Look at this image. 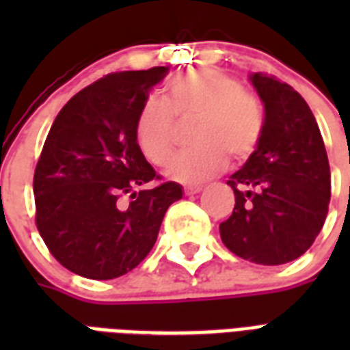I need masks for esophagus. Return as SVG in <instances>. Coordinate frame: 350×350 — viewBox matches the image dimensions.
<instances>
[{
  "instance_id": "34e87169",
  "label": "esophagus",
  "mask_w": 350,
  "mask_h": 350,
  "mask_svg": "<svg viewBox=\"0 0 350 350\" xmlns=\"http://www.w3.org/2000/svg\"><path fill=\"white\" fill-rule=\"evenodd\" d=\"M202 189H203L202 185H185V187H183V192L191 196V194H198V192L202 191Z\"/></svg>"
}]
</instances>
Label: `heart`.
Here are the masks:
<instances>
[{
  "instance_id": "heart-1",
  "label": "heart",
  "mask_w": 350,
  "mask_h": 350,
  "mask_svg": "<svg viewBox=\"0 0 350 350\" xmlns=\"http://www.w3.org/2000/svg\"><path fill=\"white\" fill-rule=\"evenodd\" d=\"M176 118H174V116ZM196 118L191 137L196 147L170 165L172 180L198 183L227 165V154L243 161L254 152L263 132V107L239 79L216 68H196L169 83V103L150 94L139 107L136 142L152 165L165 167L176 154V120Z\"/></svg>"
}]
</instances>
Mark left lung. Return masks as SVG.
Segmentation results:
<instances>
[{
    "label": "left lung",
    "mask_w": 350,
    "mask_h": 350,
    "mask_svg": "<svg viewBox=\"0 0 350 350\" xmlns=\"http://www.w3.org/2000/svg\"><path fill=\"white\" fill-rule=\"evenodd\" d=\"M265 120L258 147L227 181L236 205L219 224L225 247L260 265H282L304 254L325 224L331 167L307 101L271 74L256 72Z\"/></svg>",
    "instance_id": "left-lung-1"
}]
</instances>
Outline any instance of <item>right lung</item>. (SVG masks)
Segmentation results:
<instances>
[{
    "instance_id": "right-lung-1",
    "label": "right lung",
    "mask_w": 350,
    "mask_h": 350,
    "mask_svg": "<svg viewBox=\"0 0 350 350\" xmlns=\"http://www.w3.org/2000/svg\"><path fill=\"white\" fill-rule=\"evenodd\" d=\"M167 72L107 74L72 96L52 123L34 170L36 227L74 274L112 280L132 271L183 196L178 183L156 174L134 134L139 107Z\"/></svg>"
}]
</instances>
